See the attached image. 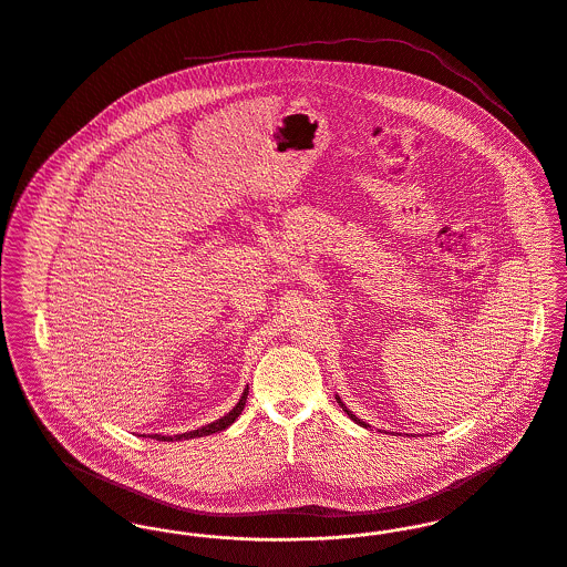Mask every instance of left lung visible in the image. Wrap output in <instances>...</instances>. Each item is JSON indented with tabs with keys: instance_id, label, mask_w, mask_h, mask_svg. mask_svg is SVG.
<instances>
[{
	"instance_id": "1",
	"label": "left lung",
	"mask_w": 567,
	"mask_h": 567,
	"mask_svg": "<svg viewBox=\"0 0 567 567\" xmlns=\"http://www.w3.org/2000/svg\"><path fill=\"white\" fill-rule=\"evenodd\" d=\"M337 402H339V406H341V409L348 413V417H350V420H354L357 424H361V426H365V429H368V424H365V422H361V420H359V417H357V415H354V413H352V411H350V409H348V406L341 402V398H339V395H337Z\"/></svg>"
}]
</instances>
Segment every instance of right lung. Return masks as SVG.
<instances>
[{"label":"right lung","mask_w":567,"mask_h":567,"mask_svg":"<svg viewBox=\"0 0 567 567\" xmlns=\"http://www.w3.org/2000/svg\"><path fill=\"white\" fill-rule=\"evenodd\" d=\"M246 400H248V389L244 391V395H241V400L235 404V409L230 411V413H226L221 420H215L213 424H206V426H202V429H197V431H189V433H185V435H176V437H163V435H154V440L158 441H181V440H195V437H206V435H213V433H219V431H226L239 415H241V411H244V406H246Z\"/></svg>","instance_id":"obj_1"}]
</instances>
